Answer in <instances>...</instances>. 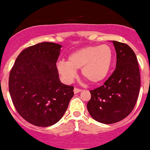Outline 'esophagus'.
<instances>
[{
	"mask_svg": "<svg viewBox=\"0 0 150 150\" xmlns=\"http://www.w3.org/2000/svg\"><path fill=\"white\" fill-rule=\"evenodd\" d=\"M81 91V89H79V88H76V87H75L74 89V94H77V93H79V92Z\"/></svg>",
	"mask_w": 150,
	"mask_h": 150,
	"instance_id": "esophagus-1",
	"label": "esophagus"
}]
</instances>
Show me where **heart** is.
Here are the masks:
<instances>
[{"label": "heart", "instance_id": "b5f03b06", "mask_svg": "<svg viewBox=\"0 0 150 150\" xmlns=\"http://www.w3.org/2000/svg\"><path fill=\"white\" fill-rule=\"evenodd\" d=\"M114 59L112 48L108 45H89L69 54L67 62L59 61L57 71L66 83H69L81 69L82 76L91 83L102 82L108 75Z\"/></svg>", "mask_w": 150, "mask_h": 150}]
</instances>
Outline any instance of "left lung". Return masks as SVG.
Here are the masks:
<instances>
[{
    "label": "left lung",
    "instance_id": "8db88e82",
    "mask_svg": "<svg viewBox=\"0 0 150 150\" xmlns=\"http://www.w3.org/2000/svg\"><path fill=\"white\" fill-rule=\"evenodd\" d=\"M116 52V68L105 83L90 91V115L97 122L113 124L126 118L133 110L140 89L137 58L125 43L112 41Z\"/></svg>",
    "mask_w": 150,
    "mask_h": 150
}]
</instances>
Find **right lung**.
<instances>
[{"label":"right lung","instance_id":"right-lung-1","mask_svg":"<svg viewBox=\"0 0 150 150\" xmlns=\"http://www.w3.org/2000/svg\"><path fill=\"white\" fill-rule=\"evenodd\" d=\"M62 45L44 42L26 48L11 69L8 87L18 113L28 122L47 127L60 120L74 96L62 83L56 62Z\"/></svg>","mask_w":150,"mask_h":150}]
</instances>
